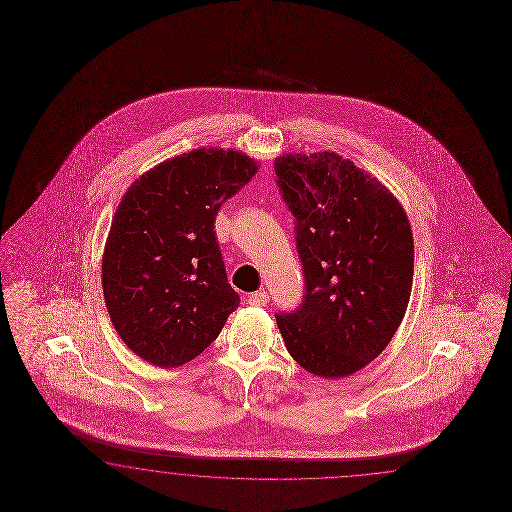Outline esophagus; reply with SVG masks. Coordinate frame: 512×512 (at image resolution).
<instances>
[{
	"instance_id": "esophagus-1",
	"label": "esophagus",
	"mask_w": 512,
	"mask_h": 512,
	"mask_svg": "<svg viewBox=\"0 0 512 512\" xmlns=\"http://www.w3.org/2000/svg\"><path fill=\"white\" fill-rule=\"evenodd\" d=\"M268 300H270V296H268L266 291L251 292L248 296L249 304L257 305V307H263V305L268 304Z\"/></svg>"
}]
</instances>
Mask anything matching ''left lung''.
I'll return each instance as SVG.
<instances>
[{"label":"left lung","mask_w":512,"mask_h":512,"mask_svg":"<svg viewBox=\"0 0 512 512\" xmlns=\"http://www.w3.org/2000/svg\"><path fill=\"white\" fill-rule=\"evenodd\" d=\"M274 169L305 277L300 307L276 315L279 332L305 371L356 373L382 354L410 302V221L380 180L335 152L283 154Z\"/></svg>","instance_id":"8db88e82"}]
</instances>
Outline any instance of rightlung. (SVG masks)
Here are the masks:
<instances>
[{
    "mask_svg": "<svg viewBox=\"0 0 512 512\" xmlns=\"http://www.w3.org/2000/svg\"><path fill=\"white\" fill-rule=\"evenodd\" d=\"M257 162L197 149L143 173L123 195L102 257L104 300L125 345L158 367L197 358L240 304L214 221Z\"/></svg>",
    "mask_w": 512,
    "mask_h": 512,
    "instance_id": "add662e5",
    "label": "right lung"
}]
</instances>
